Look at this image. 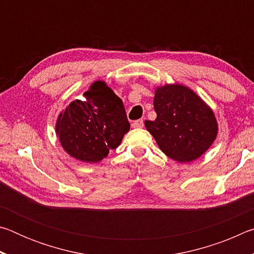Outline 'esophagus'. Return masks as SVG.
Here are the masks:
<instances>
[{
	"mask_svg": "<svg viewBox=\"0 0 254 254\" xmlns=\"http://www.w3.org/2000/svg\"><path fill=\"white\" fill-rule=\"evenodd\" d=\"M143 126H144V122H143V120H142V119L136 120V121H134V122L132 123V127H134V128L143 127Z\"/></svg>",
	"mask_w": 254,
	"mask_h": 254,
	"instance_id": "1",
	"label": "esophagus"
}]
</instances>
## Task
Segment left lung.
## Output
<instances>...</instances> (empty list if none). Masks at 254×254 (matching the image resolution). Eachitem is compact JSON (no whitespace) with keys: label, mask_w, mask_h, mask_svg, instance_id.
Instances as JSON below:
<instances>
[{"label":"left lung","mask_w":254,"mask_h":254,"mask_svg":"<svg viewBox=\"0 0 254 254\" xmlns=\"http://www.w3.org/2000/svg\"><path fill=\"white\" fill-rule=\"evenodd\" d=\"M153 107L157 119L144 126L161 151L174 160L194 161L216 139L218 126L212 109L187 86L157 87Z\"/></svg>","instance_id":"1"}]
</instances>
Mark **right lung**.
<instances>
[{
  "mask_svg": "<svg viewBox=\"0 0 254 254\" xmlns=\"http://www.w3.org/2000/svg\"><path fill=\"white\" fill-rule=\"evenodd\" d=\"M130 130L121 98L104 81L96 80L59 114L56 133L64 150L83 162L95 163L118 148Z\"/></svg>",
  "mask_w": 254,
  "mask_h": 254,
  "instance_id": "right-lung-1",
  "label": "right lung"
}]
</instances>
